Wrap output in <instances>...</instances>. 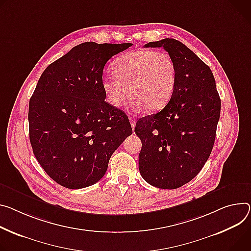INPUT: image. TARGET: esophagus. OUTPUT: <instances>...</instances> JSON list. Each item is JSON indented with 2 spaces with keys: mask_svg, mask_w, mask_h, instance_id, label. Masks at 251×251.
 I'll return each mask as SVG.
<instances>
[{
  "mask_svg": "<svg viewBox=\"0 0 251 251\" xmlns=\"http://www.w3.org/2000/svg\"><path fill=\"white\" fill-rule=\"evenodd\" d=\"M129 120H130L131 126H132V129L134 130V128H135V125H136V120H135L134 118H132V117H130V118H129Z\"/></svg>",
  "mask_w": 251,
  "mask_h": 251,
  "instance_id": "1",
  "label": "esophagus"
}]
</instances>
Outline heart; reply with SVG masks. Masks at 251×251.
Returning <instances> with one entry per match:
<instances>
[{"mask_svg":"<svg viewBox=\"0 0 251 251\" xmlns=\"http://www.w3.org/2000/svg\"><path fill=\"white\" fill-rule=\"evenodd\" d=\"M114 76H105L101 85L105 99L114 108L131 99L134 109L156 112L170 101L177 81L173 58L165 52L149 49L131 51L112 66Z\"/></svg>","mask_w":251,"mask_h":251,"instance_id":"obj_1","label":"heart"}]
</instances>
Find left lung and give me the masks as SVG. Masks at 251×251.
I'll use <instances>...</instances> for the list:
<instances>
[{
    "label": "left lung",
    "mask_w": 251,
    "mask_h": 251,
    "mask_svg": "<svg viewBox=\"0 0 251 251\" xmlns=\"http://www.w3.org/2000/svg\"><path fill=\"white\" fill-rule=\"evenodd\" d=\"M146 48H164L177 68L168 104L136 123L141 139L139 171L152 186L176 189L202 169L212 151L221 102L210 68L184 44L163 39Z\"/></svg>",
    "instance_id": "1"
}]
</instances>
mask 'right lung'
<instances>
[{
  "mask_svg": "<svg viewBox=\"0 0 251 251\" xmlns=\"http://www.w3.org/2000/svg\"><path fill=\"white\" fill-rule=\"evenodd\" d=\"M131 43H82L50 64L29 103V136L38 162L58 184L80 189L106 173L132 134L126 114L105 101L104 66Z\"/></svg>",
  "mask_w": 251,
  "mask_h": 251,
  "instance_id": "obj_1",
  "label": "right lung"
}]
</instances>
